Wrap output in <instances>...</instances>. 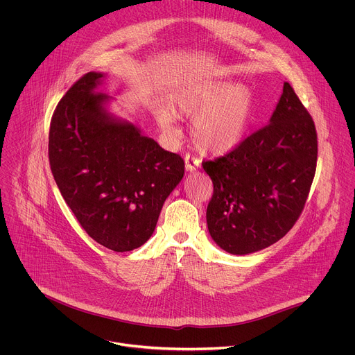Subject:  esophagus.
Instances as JSON below:
<instances>
[{"label":"esophagus","mask_w":355,"mask_h":355,"mask_svg":"<svg viewBox=\"0 0 355 355\" xmlns=\"http://www.w3.org/2000/svg\"><path fill=\"white\" fill-rule=\"evenodd\" d=\"M199 168H200V162H199L198 159H195V157L187 155V156H185V170H187L188 173H195V171H198Z\"/></svg>","instance_id":"34e87169"}]
</instances>
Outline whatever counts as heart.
Instances as JSON below:
<instances>
[{"instance_id": "obj_1", "label": "heart", "mask_w": 355, "mask_h": 355, "mask_svg": "<svg viewBox=\"0 0 355 355\" xmlns=\"http://www.w3.org/2000/svg\"><path fill=\"white\" fill-rule=\"evenodd\" d=\"M175 113L192 120L191 135L205 153L224 155L246 138L254 119V99L250 89L231 81H202L182 87L171 98ZM162 130L175 135L177 116L160 109Z\"/></svg>"}]
</instances>
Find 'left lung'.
I'll use <instances>...</instances> for the list:
<instances>
[{"instance_id": "1", "label": "left lung", "mask_w": 355, "mask_h": 355, "mask_svg": "<svg viewBox=\"0 0 355 355\" xmlns=\"http://www.w3.org/2000/svg\"><path fill=\"white\" fill-rule=\"evenodd\" d=\"M314 121L289 83L270 124L203 163L214 192L206 220L227 253L245 256L284 238L300 217L317 167Z\"/></svg>"}]
</instances>
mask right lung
I'll return each instance as SVG.
<instances>
[{"label": "right lung", "mask_w": 355, "mask_h": 355, "mask_svg": "<svg viewBox=\"0 0 355 355\" xmlns=\"http://www.w3.org/2000/svg\"><path fill=\"white\" fill-rule=\"evenodd\" d=\"M105 73L84 74L58 103L49 128L55 182L84 231L113 252H131L153 234L184 160L109 109L98 91Z\"/></svg>", "instance_id": "right-lung-1"}]
</instances>
